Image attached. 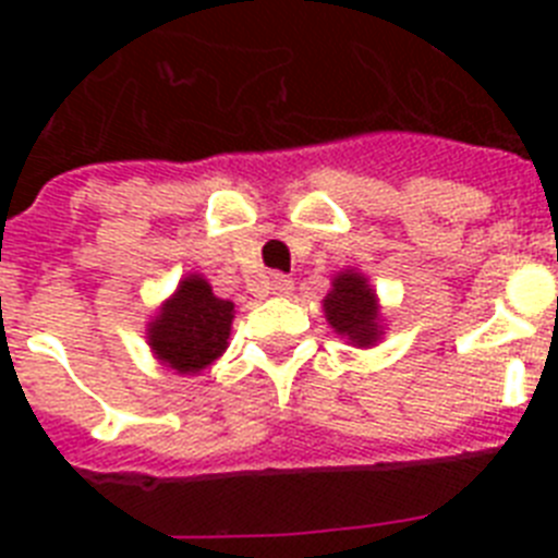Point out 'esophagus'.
I'll use <instances>...</instances> for the list:
<instances>
[{
  "mask_svg": "<svg viewBox=\"0 0 558 558\" xmlns=\"http://www.w3.org/2000/svg\"><path fill=\"white\" fill-rule=\"evenodd\" d=\"M270 293L276 295H288L290 290H293V279L284 274H270Z\"/></svg>",
  "mask_w": 558,
  "mask_h": 558,
  "instance_id": "1",
  "label": "esophagus"
}]
</instances>
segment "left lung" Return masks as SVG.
<instances>
[{"label":"left lung","mask_w":558,"mask_h":558,"mask_svg":"<svg viewBox=\"0 0 558 558\" xmlns=\"http://www.w3.org/2000/svg\"><path fill=\"white\" fill-rule=\"evenodd\" d=\"M327 322L338 335H347L357 347H368L379 335L377 327V299L360 274H338L332 290L324 299Z\"/></svg>","instance_id":"8db88e82"}]
</instances>
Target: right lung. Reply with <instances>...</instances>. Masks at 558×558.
I'll use <instances>...</instances> for the list:
<instances>
[{"mask_svg": "<svg viewBox=\"0 0 558 558\" xmlns=\"http://www.w3.org/2000/svg\"><path fill=\"white\" fill-rule=\"evenodd\" d=\"M234 304L211 293L201 276H186L150 324V347L167 366L195 374L226 352Z\"/></svg>", "mask_w": 558, "mask_h": 558, "instance_id": "add662e5", "label": "right lung"}]
</instances>
